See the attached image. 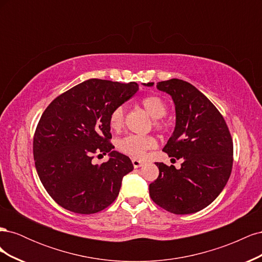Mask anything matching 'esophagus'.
Returning <instances> with one entry per match:
<instances>
[{"mask_svg":"<svg viewBox=\"0 0 262 262\" xmlns=\"http://www.w3.org/2000/svg\"><path fill=\"white\" fill-rule=\"evenodd\" d=\"M132 164H133V166L136 168H139V167H141L142 165H143L144 163L143 162H141V161H139V160H136V158H133L132 160Z\"/></svg>","mask_w":262,"mask_h":262,"instance_id":"obj_1","label":"esophagus"}]
</instances>
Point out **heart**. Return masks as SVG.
<instances>
[{
  "mask_svg": "<svg viewBox=\"0 0 262 262\" xmlns=\"http://www.w3.org/2000/svg\"><path fill=\"white\" fill-rule=\"evenodd\" d=\"M142 106L145 112L154 118V128L158 132H165L167 124L163 120V117L167 114V106L158 96H148L142 99ZM125 109L123 106H117L109 115V125L114 131H120L124 125ZM156 146V140L150 136H136L130 134L117 142V148L120 152L134 158H142L148 149Z\"/></svg>",
  "mask_w": 262,
  "mask_h": 262,
  "instance_id": "b5f03b06",
  "label": "heart"
}]
</instances>
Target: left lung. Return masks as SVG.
Here are the masks:
<instances>
[{"instance_id": "obj_1", "label": "left lung", "mask_w": 262, "mask_h": 262, "mask_svg": "<svg viewBox=\"0 0 262 262\" xmlns=\"http://www.w3.org/2000/svg\"><path fill=\"white\" fill-rule=\"evenodd\" d=\"M156 87L170 95L176 109L175 131L163 150L184 162L180 169L156 163L160 175L149 184V196L170 213H195L216 199L231 176L232 136L217 108L193 85L171 78Z\"/></svg>"}]
</instances>
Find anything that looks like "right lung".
I'll list each match as a JSON object with an SVG mask.
<instances>
[{
	"label": "right lung",
	"instance_id": "obj_1",
	"mask_svg": "<svg viewBox=\"0 0 262 262\" xmlns=\"http://www.w3.org/2000/svg\"><path fill=\"white\" fill-rule=\"evenodd\" d=\"M138 90L134 82L91 78L46 108L35 131L34 160L41 184L62 208L93 214L116 200L133 165L128 156L113 150L109 115ZM107 152V162L91 163L95 154Z\"/></svg>",
	"mask_w": 262,
	"mask_h": 262
}]
</instances>
